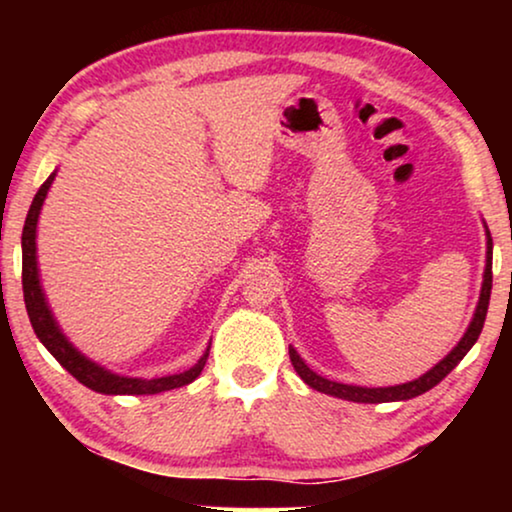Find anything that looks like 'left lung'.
Wrapping results in <instances>:
<instances>
[{
    "label": "left lung",
    "instance_id": "obj_1",
    "mask_svg": "<svg viewBox=\"0 0 512 512\" xmlns=\"http://www.w3.org/2000/svg\"><path fill=\"white\" fill-rule=\"evenodd\" d=\"M485 233H487V263H485V277H482L480 300H478V307H475L473 321L468 324L464 338L459 340V345L454 347L443 361L436 363V366H433L429 373H424L422 377H417V380H412V382L396 384V387H373V389H370V387H354V384L333 382V380H326V377L317 375L314 370L307 368V363L300 359V354L296 352V349L289 347L291 363H293V368H296V373L300 375V380H303L307 387L321 391V394H328V396H335V398H345V401H354V403L408 401V398H415L419 394H424V391L436 387L440 380H445V377L450 375L454 368H457V363L468 354V349L475 345V340H478V335L482 333V326H485L489 296H492V235H489L487 226H485Z\"/></svg>",
    "mask_w": 512,
    "mask_h": 512
}]
</instances>
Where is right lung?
Returning <instances> with one entry per match:
<instances>
[{"mask_svg":"<svg viewBox=\"0 0 512 512\" xmlns=\"http://www.w3.org/2000/svg\"><path fill=\"white\" fill-rule=\"evenodd\" d=\"M53 179H55V172L44 181V184H41L37 195H34L30 212H27V219L23 226V296H25L27 317H30V324L34 328V333H37V338L41 340V345L55 356V361H58L67 373H72L83 387L93 389L97 394L144 396V394H160V391H170V389L191 384L195 377L202 373V368H205L209 347L207 352L200 356V361L195 363L193 368L184 370V373L142 380V377L116 375L107 368L97 366L95 361H90L88 356H83L79 349L65 338V333L60 331L58 321H55L51 307L46 303L44 289H41L39 265H37V221H39L41 205H44L46 193L48 188H51Z\"/></svg>","mask_w":512,"mask_h":512,"instance_id":"right-lung-1","label":"right lung"}]
</instances>
